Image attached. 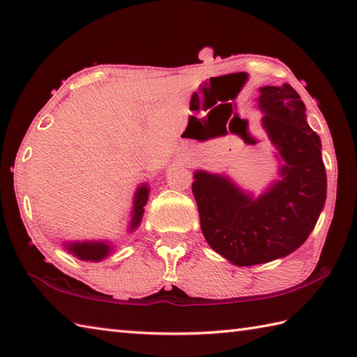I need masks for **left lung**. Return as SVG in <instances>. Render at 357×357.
Instances as JSON below:
<instances>
[{
  "label": "left lung",
  "mask_w": 357,
  "mask_h": 357,
  "mask_svg": "<svg viewBox=\"0 0 357 357\" xmlns=\"http://www.w3.org/2000/svg\"><path fill=\"white\" fill-rule=\"evenodd\" d=\"M256 102L264 132L276 149L278 179L259 195L225 173L196 170L192 184L204 238L238 267L271 262L298 250L327 198L321 138L310 128L298 92L290 84L264 86Z\"/></svg>",
  "instance_id": "obj_1"
}]
</instances>
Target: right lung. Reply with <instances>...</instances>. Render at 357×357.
I'll return each mask as SVG.
<instances>
[{"instance_id":"add662e5","label":"right lung","mask_w":357,"mask_h":357,"mask_svg":"<svg viewBox=\"0 0 357 357\" xmlns=\"http://www.w3.org/2000/svg\"><path fill=\"white\" fill-rule=\"evenodd\" d=\"M150 195V185L147 183H142L136 187L133 201H132V210H130V221L127 225V233H133L138 229L142 216H144V207L149 201ZM63 248L67 253L78 257L79 261H90V262H101L105 257H109L110 253L115 250V245L107 239H95V241H63Z\"/></svg>"}]
</instances>
